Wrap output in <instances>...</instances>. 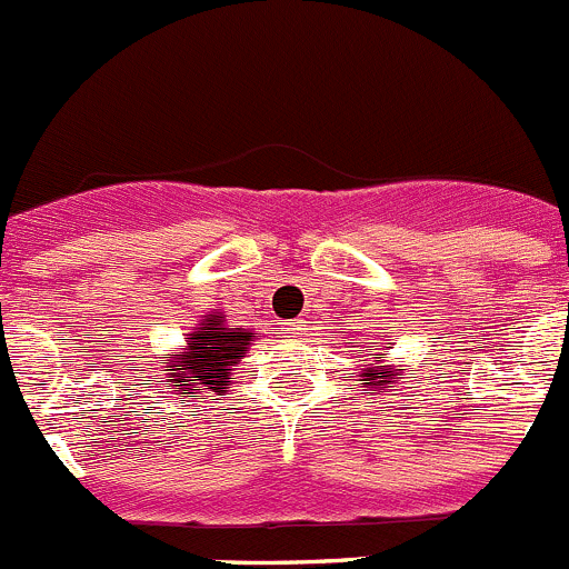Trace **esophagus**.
Wrapping results in <instances>:
<instances>
[{
    "instance_id": "esophagus-1",
    "label": "esophagus",
    "mask_w": 569,
    "mask_h": 569,
    "mask_svg": "<svg viewBox=\"0 0 569 569\" xmlns=\"http://www.w3.org/2000/svg\"><path fill=\"white\" fill-rule=\"evenodd\" d=\"M283 330H289V332H295V336H300V332L308 330V327H306V321H302V319H295V321H286Z\"/></svg>"
}]
</instances>
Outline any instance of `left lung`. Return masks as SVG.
Listing matches in <instances>:
<instances>
[{
    "instance_id": "obj_1",
    "label": "left lung",
    "mask_w": 569,
    "mask_h": 569,
    "mask_svg": "<svg viewBox=\"0 0 569 569\" xmlns=\"http://www.w3.org/2000/svg\"><path fill=\"white\" fill-rule=\"evenodd\" d=\"M405 369H396V366H380V363H369L360 369V388H369V391H380L388 393L393 391L396 382L401 380Z\"/></svg>"
}]
</instances>
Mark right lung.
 <instances>
[{
	"instance_id": "right-lung-1",
	"label": "right lung",
	"mask_w": 569,
	"mask_h": 569,
	"mask_svg": "<svg viewBox=\"0 0 569 569\" xmlns=\"http://www.w3.org/2000/svg\"><path fill=\"white\" fill-rule=\"evenodd\" d=\"M252 338L256 332L228 325L222 313H209L200 319L194 332H189L187 349L164 366L168 382L187 393H222V388L233 380V366L244 358Z\"/></svg>"
}]
</instances>
